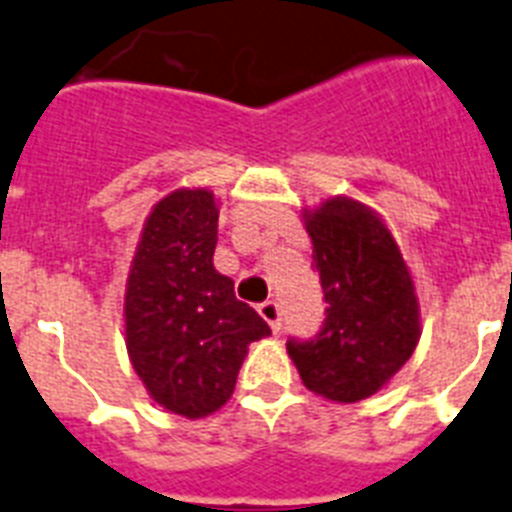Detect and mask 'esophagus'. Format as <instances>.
I'll use <instances>...</instances> for the list:
<instances>
[{"instance_id": "obj_1", "label": "esophagus", "mask_w": 512, "mask_h": 512, "mask_svg": "<svg viewBox=\"0 0 512 512\" xmlns=\"http://www.w3.org/2000/svg\"><path fill=\"white\" fill-rule=\"evenodd\" d=\"M257 312H260V317L268 322L273 333H278V330H281V309H278L276 302H263L260 307H257Z\"/></svg>"}]
</instances>
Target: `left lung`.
<instances>
[{
  "mask_svg": "<svg viewBox=\"0 0 512 512\" xmlns=\"http://www.w3.org/2000/svg\"><path fill=\"white\" fill-rule=\"evenodd\" d=\"M325 294L315 341H289L304 388L336 403L375 395L409 362L422 338L414 278L377 210L336 195L302 210Z\"/></svg>",
  "mask_w": 512,
  "mask_h": 512,
  "instance_id": "obj_1",
  "label": "left lung"
}]
</instances>
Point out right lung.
<instances>
[{
    "label": "right lung",
    "instance_id": "add662e5",
    "mask_svg": "<svg viewBox=\"0 0 512 512\" xmlns=\"http://www.w3.org/2000/svg\"><path fill=\"white\" fill-rule=\"evenodd\" d=\"M218 197L179 187L161 197L140 231L124 286V343L132 369L161 409L187 419L231 398L249 343L268 322L239 302L218 273Z\"/></svg>",
    "mask_w": 512,
    "mask_h": 512
}]
</instances>
